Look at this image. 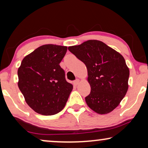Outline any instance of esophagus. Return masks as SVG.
<instances>
[{"label": "esophagus", "mask_w": 148, "mask_h": 148, "mask_svg": "<svg viewBox=\"0 0 148 148\" xmlns=\"http://www.w3.org/2000/svg\"><path fill=\"white\" fill-rule=\"evenodd\" d=\"M79 79H77L76 80H75L73 82V84L75 86H77V85L79 84Z\"/></svg>", "instance_id": "1"}]
</instances>
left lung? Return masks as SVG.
Returning a JSON list of instances; mask_svg holds the SVG:
<instances>
[{
	"instance_id": "obj_1",
	"label": "left lung",
	"mask_w": 148,
	"mask_h": 148,
	"mask_svg": "<svg viewBox=\"0 0 148 148\" xmlns=\"http://www.w3.org/2000/svg\"><path fill=\"white\" fill-rule=\"evenodd\" d=\"M69 51L86 64L90 94L86 97L90 108L100 114L116 108L128 90L129 69L120 53L96 40L69 46Z\"/></svg>"
}]
</instances>
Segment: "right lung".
Listing matches in <instances>:
<instances>
[{
	"instance_id": "obj_1",
	"label": "right lung",
	"mask_w": 148,
	"mask_h": 148,
	"mask_svg": "<svg viewBox=\"0 0 148 148\" xmlns=\"http://www.w3.org/2000/svg\"><path fill=\"white\" fill-rule=\"evenodd\" d=\"M66 46L46 44L25 56L18 69V87L30 108L49 116L64 108L73 90L60 62Z\"/></svg>"
}]
</instances>
